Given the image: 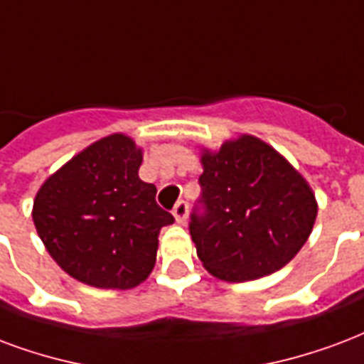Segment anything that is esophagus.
Returning a JSON list of instances; mask_svg holds the SVG:
<instances>
[{
    "label": "esophagus",
    "instance_id": "esophagus-1",
    "mask_svg": "<svg viewBox=\"0 0 364 364\" xmlns=\"http://www.w3.org/2000/svg\"><path fill=\"white\" fill-rule=\"evenodd\" d=\"M187 214H189V204L185 203V200H179V203L175 204V208H173L175 222L185 223L187 222Z\"/></svg>",
    "mask_w": 364,
    "mask_h": 364
}]
</instances>
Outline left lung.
<instances>
[{
	"label": "left lung",
	"mask_w": 364,
	"mask_h": 364,
	"mask_svg": "<svg viewBox=\"0 0 364 364\" xmlns=\"http://www.w3.org/2000/svg\"><path fill=\"white\" fill-rule=\"evenodd\" d=\"M200 200L189 231L204 268L250 282L284 268L311 235L318 204L305 177L252 134L203 150Z\"/></svg>",
	"instance_id": "obj_1"
}]
</instances>
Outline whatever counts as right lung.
<instances>
[{
  "label": "right lung",
  "instance_id": "1",
  "mask_svg": "<svg viewBox=\"0 0 364 364\" xmlns=\"http://www.w3.org/2000/svg\"><path fill=\"white\" fill-rule=\"evenodd\" d=\"M142 150L115 133L50 175L32 220L48 252L71 278L100 289H131L156 264L158 235L173 216L139 177Z\"/></svg>",
  "mask_w": 364,
  "mask_h": 364
}]
</instances>
